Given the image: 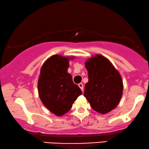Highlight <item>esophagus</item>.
Returning <instances> with one entry per match:
<instances>
[{"instance_id":"34e87169","label":"esophagus","mask_w":149,"mask_h":149,"mask_svg":"<svg viewBox=\"0 0 149 149\" xmlns=\"http://www.w3.org/2000/svg\"><path fill=\"white\" fill-rule=\"evenodd\" d=\"M78 86H79V87L80 89H81V90L83 92V84L82 83H79L78 84Z\"/></svg>"}]
</instances>
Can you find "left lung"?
I'll return each mask as SVG.
<instances>
[{"instance_id":"left-lung-1","label":"left lung","mask_w":149,"mask_h":149,"mask_svg":"<svg viewBox=\"0 0 149 149\" xmlns=\"http://www.w3.org/2000/svg\"><path fill=\"white\" fill-rule=\"evenodd\" d=\"M88 82L85 84L84 96L93 110L106 114L117 106L123 93L121 75L111 62L97 55L85 62Z\"/></svg>"}]
</instances>
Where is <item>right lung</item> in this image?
<instances>
[{
    "mask_svg": "<svg viewBox=\"0 0 149 149\" xmlns=\"http://www.w3.org/2000/svg\"><path fill=\"white\" fill-rule=\"evenodd\" d=\"M69 57L55 55L44 62L38 80L41 101L46 108L57 116L66 114L73 102L82 94L80 87L73 83L67 72Z\"/></svg>",
    "mask_w": 149,
    "mask_h": 149,
    "instance_id": "add662e5",
    "label": "right lung"
}]
</instances>
